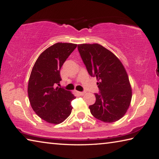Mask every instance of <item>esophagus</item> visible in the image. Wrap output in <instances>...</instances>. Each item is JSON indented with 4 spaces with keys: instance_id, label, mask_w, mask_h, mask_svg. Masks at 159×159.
I'll return each mask as SVG.
<instances>
[{
    "instance_id": "34e87169",
    "label": "esophagus",
    "mask_w": 159,
    "mask_h": 159,
    "mask_svg": "<svg viewBox=\"0 0 159 159\" xmlns=\"http://www.w3.org/2000/svg\"><path fill=\"white\" fill-rule=\"evenodd\" d=\"M78 94L80 95H85V93L84 92H78Z\"/></svg>"
}]
</instances>
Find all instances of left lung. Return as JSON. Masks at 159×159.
<instances>
[{"label": "left lung", "mask_w": 159, "mask_h": 159, "mask_svg": "<svg viewBox=\"0 0 159 159\" xmlns=\"http://www.w3.org/2000/svg\"><path fill=\"white\" fill-rule=\"evenodd\" d=\"M88 73L96 76L99 94L89 109L94 117L104 123L120 119L127 112L132 99V88L124 66L111 51L98 43L78 45Z\"/></svg>", "instance_id": "1"}]
</instances>
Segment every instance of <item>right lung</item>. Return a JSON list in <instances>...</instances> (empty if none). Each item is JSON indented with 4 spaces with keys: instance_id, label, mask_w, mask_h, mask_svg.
Here are the masks:
<instances>
[{
    "instance_id": "obj_1",
    "label": "right lung",
    "mask_w": 159,
    "mask_h": 159,
    "mask_svg": "<svg viewBox=\"0 0 159 159\" xmlns=\"http://www.w3.org/2000/svg\"><path fill=\"white\" fill-rule=\"evenodd\" d=\"M77 44L57 43L45 50L35 62L28 83V96L35 113L51 124L62 123L71 114L70 91L56 85L61 80L60 69Z\"/></svg>"
}]
</instances>
